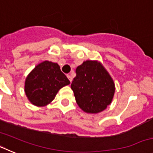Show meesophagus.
<instances>
[{
    "label": "esophagus",
    "instance_id": "obj_1",
    "mask_svg": "<svg viewBox=\"0 0 153 153\" xmlns=\"http://www.w3.org/2000/svg\"><path fill=\"white\" fill-rule=\"evenodd\" d=\"M67 78H68L69 79V80L70 81V82H72V80H73V78H72V76L70 75V74H67Z\"/></svg>",
    "mask_w": 153,
    "mask_h": 153
}]
</instances>
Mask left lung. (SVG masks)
<instances>
[{
  "label": "left lung",
  "mask_w": 153,
  "mask_h": 153,
  "mask_svg": "<svg viewBox=\"0 0 153 153\" xmlns=\"http://www.w3.org/2000/svg\"><path fill=\"white\" fill-rule=\"evenodd\" d=\"M71 89L76 102L86 113H99L110 105L115 93V83L101 62L86 60L76 70Z\"/></svg>",
  "instance_id": "1"
}]
</instances>
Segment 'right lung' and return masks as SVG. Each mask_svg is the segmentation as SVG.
Here are the masks:
<instances>
[{
    "label": "right lung",
    "instance_id": "right-lung-1",
    "mask_svg": "<svg viewBox=\"0 0 153 153\" xmlns=\"http://www.w3.org/2000/svg\"><path fill=\"white\" fill-rule=\"evenodd\" d=\"M70 83L57 63L45 60L36 65L28 74L24 92L30 103L41 107L51 103L58 91Z\"/></svg>",
    "mask_w": 153,
    "mask_h": 153
}]
</instances>
